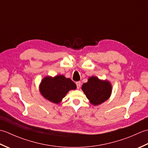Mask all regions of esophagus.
Segmentation results:
<instances>
[{
    "instance_id": "esophagus-1",
    "label": "esophagus",
    "mask_w": 148,
    "mask_h": 148,
    "mask_svg": "<svg viewBox=\"0 0 148 148\" xmlns=\"http://www.w3.org/2000/svg\"><path fill=\"white\" fill-rule=\"evenodd\" d=\"M76 86H77V89H79L80 87H81V84L80 81H78V82H76Z\"/></svg>"
}]
</instances>
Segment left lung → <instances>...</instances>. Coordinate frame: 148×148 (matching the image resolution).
<instances>
[{"label":"left lung","mask_w":148,"mask_h":148,"mask_svg":"<svg viewBox=\"0 0 148 148\" xmlns=\"http://www.w3.org/2000/svg\"><path fill=\"white\" fill-rule=\"evenodd\" d=\"M81 89L89 100L90 103L98 106L109 99L112 93L111 83L101 80L96 76L90 77L88 82L84 83Z\"/></svg>","instance_id":"8db88e82"}]
</instances>
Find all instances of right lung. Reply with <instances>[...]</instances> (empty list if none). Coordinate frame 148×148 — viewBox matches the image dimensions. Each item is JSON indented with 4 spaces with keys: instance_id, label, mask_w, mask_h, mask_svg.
<instances>
[{
    "instance_id": "obj_1",
    "label": "right lung",
    "mask_w": 148,
    "mask_h": 148,
    "mask_svg": "<svg viewBox=\"0 0 148 148\" xmlns=\"http://www.w3.org/2000/svg\"><path fill=\"white\" fill-rule=\"evenodd\" d=\"M76 84L64 75L46 76L39 84L40 93L49 101L59 103L70 90L76 89Z\"/></svg>"
}]
</instances>
